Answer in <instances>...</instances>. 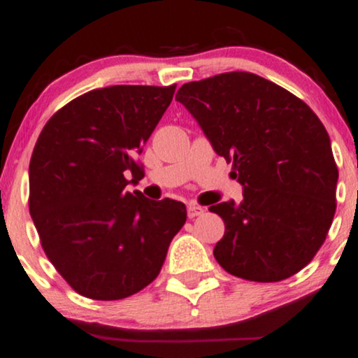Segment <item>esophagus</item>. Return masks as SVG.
Returning a JSON list of instances; mask_svg holds the SVG:
<instances>
[{
  "label": "esophagus",
  "instance_id": "esophagus-1",
  "mask_svg": "<svg viewBox=\"0 0 358 358\" xmlns=\"http://www.w3.org/2000/svg\"><path fill=\"white\" fill-rule=\"evenodd\" d=\"M188 218H195V217H200V215L205 213V208L200 205H195V203H190L188 205Z\"/></svg>",
  "mask_w": 358,
  "mask_h": 358
}]
</instances>
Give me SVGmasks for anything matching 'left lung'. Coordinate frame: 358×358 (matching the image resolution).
<instances>
[{"instance_id":"obj_1","label":"left lung","mask_w":358,"mask_h":358,"mask_svg":"<svg viewBox=\"0 0 358 358\" xmlns=\"http://www.w3.org/2000/svg\"><path fill=\"white\" fill-rule=\"evenodd\" d=\"M213 150L231 163L243 200L210 206L225 222L213 255L228 273L280 282L312 262L334 220L338 170L307 103L247 71L185 83L176 93Z\"/></svg>"}]
</instances>
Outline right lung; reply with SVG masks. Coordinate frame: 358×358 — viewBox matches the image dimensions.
Returning a JSON list of instances; mask_svg holds the SVG:
<instances>
[{"instance_id":"1","label":"right lung","mask_w":358,"mask_h":358,"mask_svg":"<svg viewBox=\"0 0 358 358\" xmlns=\"http://www.w3.org/2000/svg\"><path fill=\"white\" fill-rule=\"evenodd\" d=\"M175 88L92 90L56 111L38 136L29 213L46 257L76 294L120 300L150 285L187 222L182 201L124 192L143 178L136 157Z\"/></svg>"}]
</instances>
